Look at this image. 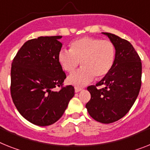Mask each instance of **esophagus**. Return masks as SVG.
Instances as JSON below:
<instances>
[{
  "instance_id": "obj_1",
  "label": "esophagus",
  "mask_w": 150,
  "mask_h": 150,
  "mask_svg": "<svg viewBox=\"0 0 150 150\" xmlns=\"http://www.w3.org/2000/svg\"><path fill=\"white\" fill-rule=\"evenodd\" d=\"M81 91V88H78V87H75V91L76 93L79 92V91Z\"/></svg>"
}]
</instances>
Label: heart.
Masks as SVG:
<instances>
[{"instance_id": "obj_1", "label": "heart", "mask_w": 150, "mask_h": 150, "mask_svg": "<svg viewBox=\"0 0 150 150\" xmlns=\"http://www.w3.org/2000/svg\"><path fill=\"white\" fill-rule=\"evenodd\" d=\"M115 56V46L111 41L85 36L72 41L70 50H60L58 61L67 72H72L81 62L82 68L69 75L68 82L84 86L94 77L100 79L106 76L114 65Z\"/></svg>"}]
</instances>
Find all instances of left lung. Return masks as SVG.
Segmentation results:
<instances>
[{"label": "left lung", "instance_id": "obj_1", "mask_svg": "<svg viewBox=\"0 0 150 150\" xmlns=\"http://www.w3.org/2000/svg\"><path fill=\"white\" fill-rule=\"evenodd\" d=\"M114 44L115 60L110 72L96 85L88 87L91 99L86 104L88 114L102 124H110L127 114L141 87L142 63L127 40L110 33H102ZM103 85L102 89L98 86Z\"/></svg>", "mask_w": 150, "mask_h": 150}]
</instances>
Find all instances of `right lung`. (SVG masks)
Here are the masks:
<instances>
[{"label":"right lung","instance_id":"right-lung-1","mask_svg":"<svg viewBox=\"0 0 150 150\" xmlns=\"http://www.w3.org/2000/svg\"><path fill=\"white\" fill-rule=\"evenodd\" d=\"M61 36L26 41L11 64V94L19 113L30 123L45 127L59 120L75 95L71 85L62 87L66 75L58 61ZM61 86L59 92L54 91Z\"/></svg>","mask_w":150,"mask_h":150}]
</instances>
